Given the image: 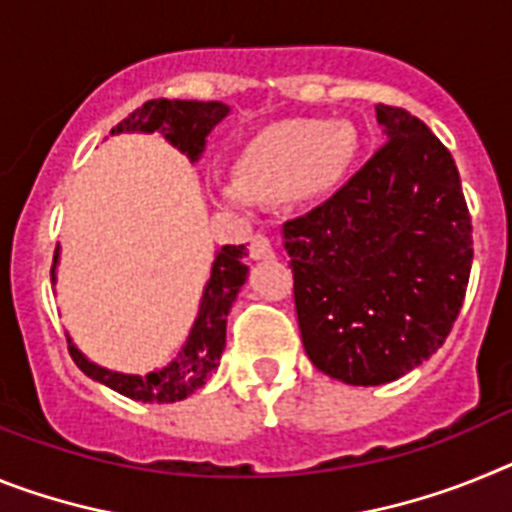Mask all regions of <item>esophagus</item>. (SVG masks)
Masks as SVG:
<instances>
[{
	"label": "esophagus",
	"mask_w": 512,
	"mask_h": 512,
	"mask_svg": "<svg viewBox=\"0 0 512 512\" xmlns=\"http://www.w3.org/2000/svg\"><path fill=\"white\" fill-rule=\"evenodd\" d=\"M250 257L252 260H268V257H273V244H270L265 234H255L250 239Z\"/></svg>",
	"instance_id": "obj_1"
}]
</instances>
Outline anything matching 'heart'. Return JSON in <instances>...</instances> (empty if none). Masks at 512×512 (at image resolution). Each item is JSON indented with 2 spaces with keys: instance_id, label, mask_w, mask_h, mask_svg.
Masks as SVG:
<instances>
[{
  "instance_id": "heart-1",
  "label": "heart",
  "mask_w": 512,
  "mask_h": 512,
  "mask_svg": "<svg viewBox=\"0 0 512 512\" xmlns=\"http://www.w3.org/2000/svg\"><path fill=\"white\" fill-rule=\"evenodd\" d=\"M358 149L355 131L345 123L291 121L265 128L237 159V180L213 190L229 208L257 201H288L335 188Z\"/></svg>"
}]
</instances>
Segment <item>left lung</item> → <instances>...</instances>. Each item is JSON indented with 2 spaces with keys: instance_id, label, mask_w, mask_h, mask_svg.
Instances as JSON below:
<instances>
[{
  "instance_id": "obj_1",
  "label": "left lung",
  "mask_w": 512,
  "mask_h": 512,
  "mask_svg": "<svg viewBox=\"0 0 512 512\" xmlns=\"http://www.w3.org/2000/svg\"><path fill=\"white\" fill-rule=\"evenodd\" d=\"M376 118L381 149L283 226L306 355L353 386L389 384L441 348L474 257L451 151L404 108L379 105Z\"/></svg>"
}]
</instances>
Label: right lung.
<instances>
[{
  "instance_id": "obj_1",
  "label": "right lung",
  "mask_w": 512,
  "mask_h": 512,
  "mask_svg": "<svg viewBox=\"0 0 512 512\" xmlns=\"http://www.w3.org/2000/svg\"><path fill=\"white\" fill-rule=\"evenodd\" d=\"M229 113L221 102H198V100H149L141 108L133 110L128 118H123L110 133L121 131H162L172 146L188 154L190 162L203 154L206 136L211 128ZM247 247L244 244H226L221 247L216 260H213L211 281L203 293L201 311L190 330L185 348L180 350L175 361L162 371H154L149 376H126L108 368H100L90 363L74 345H69L71 361L77 363L90 379L110 386L113 391L123 394L136 402L167 404L185 399L188 394L201 389L211 373L219 368L221 353L226 345V314L237 299L239 288L247 278V265H244ZM59 257V252H56ZM53 257V260H56ZM53 281V268H51Z\"/></svg>"
}]
</instances>
